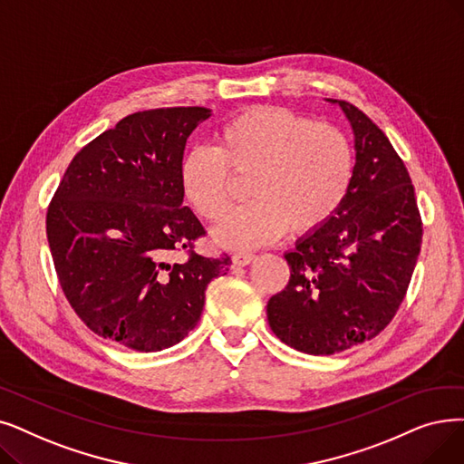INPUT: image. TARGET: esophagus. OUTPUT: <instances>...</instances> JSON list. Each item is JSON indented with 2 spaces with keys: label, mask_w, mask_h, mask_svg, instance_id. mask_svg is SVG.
Instances as JSON below:
<instances>
[{
  "label": "esophagus",
  "mask_w": 464,
  "mask_h": 464,
  "mask_svg": "<svg viewBox=\"0 0 464 464\" xmlns=\"http://www.w3.org/2000/svg\"><path fill=\"white\" fill-rule=\"evenodd\" d=\"M231 259H233V266L245 267V266L252 264V261L256 259V256H254V254H248V252H238V254H233Z\"/></svg>",
  "instance_id": "34e87169"
}]
</instances>
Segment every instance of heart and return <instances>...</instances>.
<instances>
[{
	"label": "heart",
	"instance_id": "1",
	"mask_svg": "<svg viewBox=\"0 0 464 464\" xmlns=\"http://www.w3.org/2000/svg\"><path fill=\"white\" fill-rule=\"evenodd\" d=\"M233 174H248L252 200L212 231L219 246L252 250L275 243L288 226L305 233L343 205L354 174V151L335 125L278 106H256L229 117L216 148L197 146L179 163V186L195 212L216 221L226 212Z\"/></svg>",
	"mask_w": 464,
	"mask_h": 464
}]
</instances>
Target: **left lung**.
<instances>
[{
	"label": "left lung",
	"instance_id": "1",
	"mask_svg": "<svg viewBox=\"0 0 464 464\" xmlns=\"http://www.w3.org/2000/svg\"><path fill=\"white\" fill-rule=\"evenodd\" d=\"M354 132L356 163L343 205L285 257L286 288L267 304L273 334L307 354H334L373 339L404 299L422 240L404 160L373 121L332 100Z\"/></svg>",
	"mask_w": 464,
	"mask_h": 464
}]
</instances>
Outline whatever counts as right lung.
I'll return each instance as SVG.
<instances>
[{"instance_id":"add662e5","label":"right lung","mask_w":464,"mask_h":464,"mask_svg":"<svg viewBox=\"0 0 464 464\" xmlns=\"http://www.w3.org/2000/svg\"><path fill=\"white\" fill-rule=\"evenodd\" d=\"M208 108L138 111L96 136L64 172L47 210L54 269L72 309L100 337L140 353L179 343L205 307L208 282L229 256L205 257V235L184 207L179 163ZM172 249H188L170 266Z\"/></svg>"}]
</instances>
